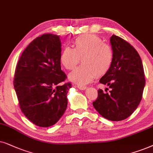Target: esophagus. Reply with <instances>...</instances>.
Segmentation results:
<instances>
[{"instance_id":"34e87169","label":"esophagus","mask_w":153,"mask_h":153,"mask_svg":"<svg viewBox=\"0 0 153 153\" xmlns=\"http://www.w3.org/2000/svg\"><path fill=\"white\" fill-rule=\"evenodd\" d=\"M78 88L80 90H85L87 89L86 86H83V85H78Z\"/></svg>"}]
</instances>
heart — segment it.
<instances>
[{
    "label": "heart",
    "mask_w": 153,
    "mask_h": 153,
    "mask_svg": "<svg viewBox=\"0 0 153 153\" xmlns=\"http://www.w3.org/2000/svg\"><path fill=\"white\" fill-rule=\"evenodd\" d=\"M74 48L66 47L60 55V61L67 70H73L82 60L83 65L69 75V80L80 85L91 82L96 76H103L111 69L113 52L111 46L99 36L87 34L77 38Z\"/></svg>",
    "instance_id": "b5f03b06"
}]
</instances>
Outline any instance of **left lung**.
<instances>
[{
    "instance_id": "obj_1",
    "label": "left lung",
    "mask_w": 153,
    "mask_h": 153,
    "mask_svg": "<svg viewBox=\"0 0 153 153\" xmlns=\"http://www.w3.org/2000/svg\"><path fill=\"white\" fill-rule=\"evenodd\" d=\"M110 41L114 55L113 65L99 82L107 85L111 91L105 93L99 89L93 105L105 119L121 121L137 108L146 80L141 59L134 47L115 35Z\"/></svg>"
}]
</instances>
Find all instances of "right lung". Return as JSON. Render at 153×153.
Returning <instances> with one entry per match:
<instances>
[{
    "label": "right lung",
    "instance_id": "add662e5",
    "mask_svg": "<svg viewBox=\"0 0 153 153\" xmlns=\"http://www.w3.org/2000/svg\"><path fill=\"white\" fill-rule=\"evenodd\" d=\"M62 42L47 33L34 39L22 52L15 69L14 87L22 113L41 127L54 125L68 104L70 82L61 68Z\"/></svg>",
    "mask_w": 153,
    "mask_h": 153
}]
</instances>
